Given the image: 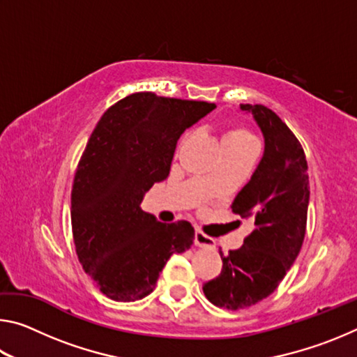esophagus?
Here are the masks:
<instances>
[{
    "mask_svg": "<svg viewBox=\"0 0 357 357\" xmlns=\"http://www.w3.org/2000/svg\"><path fill=\"white\" fill-rule=\"evenodd\" d=\"M195 245L198 247H214L215 245V241L208 236V234H204L203 231H200V229H197L195 231Z\"/></svg>",
    "mask_w": 357,
    "mask_h": 357,
    "instance_id": "34e87169",
    "label": "esophagus"
}]
</instances>
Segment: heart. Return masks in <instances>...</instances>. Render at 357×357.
Returning <instances> with one entry per match:
<instances>
[{"mask_svg":"<svg viewBox=\"0 0 357 357\" xmlns=\"http://www.w3.org/2000/svg\"><path fill=\"white\" fill-rule=\"evenodd\" d=\"M222 149L231 151H255L257 138L245 128H228L220 138Z\"/></svg>","mask_w":357,"mask_h":357,"instance_id":"obj_1","label":"heart"}]
</instances>
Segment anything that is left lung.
Here are the masks:
<instances>
[{
  "mask_svg": "<svg viewBox=\"0 0 357 357\" xmlns=\"http://www.w3.org/2000/svg\"><path fill=\"white\" fill-rule=\"evenodd\" d=\"M264 137V154L231 211L255 223L243 247L222 257V273L203 285L217 307L241 310L268 298L298 258L305 236L310 185L304 149L288 126L264 105L241 104Z\"/></svg>",
  "mask_w": 357,
  "mask_h": 357,
  "instance_id": "1",
  "label": "left lung"
}]
</instances>
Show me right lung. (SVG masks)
<instances>
[{
	"label": "right lung",
	"mask_w": 357,
	"mask_h": 357,
	"mask_svg": "<svg viewBox=\"0 0 357 357\" xmlns=\"http://www.w3.org/2000/svg\"><path fill=\"white\" fill-rule=\"evenodd\" d=\"M214 108L135 93L102 114L78 162L70 220L78 261L107 298L143 299L168 258L193 244L189 222L167 225L140 204L154 183L167 179L183 132Z\"/></svg>",
	"instance_id": "add662e5"
}]
</instances>
